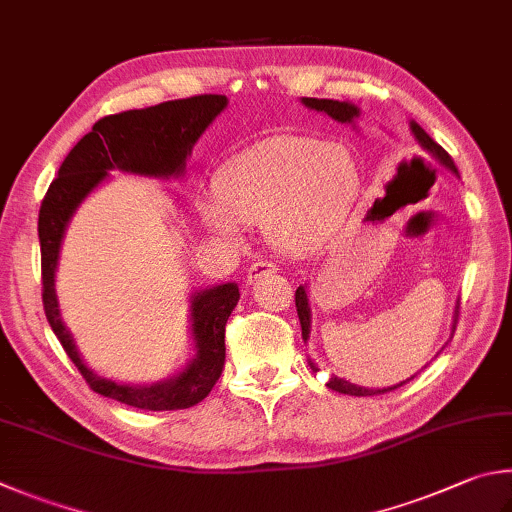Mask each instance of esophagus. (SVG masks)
<instances>
[{
  "label": "esophagus",
  "mask_w": 512,
  "mask_h": 512,
  "mask_svg": "<svg viewBox=\"0 0 512 512\" xmlns=\"http://www.w3.org/2000/svg\"><path fill=\"white\" fill-rule=\"evenodd\" d=\"M268 273H277V268L271 262H253V264H250V268H248L246 282L253 284V282L259 280V277H264Z\"/></svg>",
  "instance_id": "esophagus-1"
}]
</instances>
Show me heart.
Listing matches in <instances>:
<instances>
[{
	"label": "heart",
	"instance_id": "1",
	"mask_svg": "<svg viewBox=\"0 0 512 512\" xmlns=\"http://www.w3.org/2000/svg\"><path fill=\"white\" fill-rule=\"evenodd\" d=\"M358 190L360 167L347 145L271 136L219 167L217 201L201 208V219L224 239H239L241 224H262L275 250L302 255L336 235Z\"/></svg>",
	"mask_w": 512,
	"mask_h": 512
}]
</instances>
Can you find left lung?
Segmentation results:
<instances>
[{"instance_id": "left-lung-1", "label": "left lung", "mask_w": 512, "mask_h": 512, "mask_svg": "<svg viewBox=\"0 0 512 512\" xmlns=\"http://www.w3.org/2000/svg\"><path fill=\"white\" fill-rule=\"evenodd\" d=\"M302 105L309 107L313 111H322V114L331 116L333 120H338V123H345V125H353L356 127V118L360 116V107L351 105V102H340V100H329V98H302ZM410 129L416 138V143L421 145V150L434 159L439 165L448 167L452 174L459 176L457 165L450 159V154L443 150L439 143H434L430 134L425 132V129L416 123V120H410ZM295 306H297V318H300L302 324V340L306 342L311 336V306H309V291H306V284L304 286H297L295 291ZM457 315H459V306H454V322H452V333H450V340L454 336V329H457ZM448 345V342H445ZM309 365L313 371H318L315 367V362L309 360ZM414 376H410L407 380H401V383H396L392 387H383V389H369V387H360V385H353L345 378H338V376H331L327 387L333 389V392L338 394H347V396H371V394H380V392H392V389L401 387L405 383H410Z\"/></svg>"}]
</instances>
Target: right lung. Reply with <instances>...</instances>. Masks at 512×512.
Segmentation results:
<instances>
[{
  "mask_svg": "<svg viewBox=\"0 0 512 512\" xmlns=\"http://www.w3.org/2000/svg\"><path fill=\"white\" fill-rule=\"evenodd\" d=\"M226 107V96L206 94L100 118L67 154L58 170V179H53L42 201L37 235L42 250V302L46 320L96 394L138 410H185L210 394L224 369L226 322L239 302V286L226 282L190 295L194 356L181 371L156 383H118L96 374L87 365L73 333L62 320L58 293H55V271H58L62 241L80 203L109 179V172L116 170L163 181L183 176L194 143Z\"/></svg>",
  "mask_w": 512,
  "mask_h": 512,
  "instance_id": "right-lung-1",
  "label": "right lung"
}]
</instances>
